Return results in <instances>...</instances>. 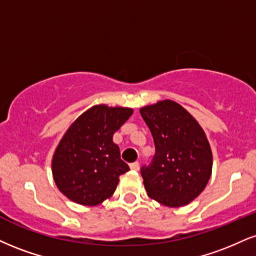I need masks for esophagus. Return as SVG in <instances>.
<instances>
[{
  "label": "esophagus",
  "mask_w": 256,
  "mask_h": 256,
  "mask_svg": "<svg viewBox=\"0 0 256 256\" xmlns=\"http://www.w3.org/2000/svg\"><path fill=\"white\" fill-rule=\"evenodd\" d=\"M130 168L132 169V170H138V169H140V163H138V161L132 162L130 164Z\"/></svg>",
  "instance_id": "1"
}]
</instances>
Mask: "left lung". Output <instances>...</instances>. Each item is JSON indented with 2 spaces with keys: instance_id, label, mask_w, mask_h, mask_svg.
Returning a JSON list of instances; mask_svg holds the SVG:
<instances>
[{
  "instance_id": "8db88e82",
  "label": "left lung",
  "mask_w": 256,
  "mask_h": 256,
  "mask_svg": "<svg viewBox=\"0 0 256 256\" xmlns=\"http://www.w3.org/2000/svg\"><path fill=\"white\" fill-rule=\"evenodd\" d=\"M140 116L155 143V154L140 168L148 196L169 208L187 205L211 176L212 152L205 132L172 100L143 107Z\"/></svg>"
}]
</instances>
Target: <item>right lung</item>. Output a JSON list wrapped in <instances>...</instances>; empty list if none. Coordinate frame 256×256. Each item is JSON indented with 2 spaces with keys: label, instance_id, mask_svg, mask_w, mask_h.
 Wrapping results in <instances>:
<instances>
[{
  "label": "right lung",
  "instance_id": "add662e5",
  "mask_svg": "<svg viewBox=\"0 0 256 256\" xmlns=\"http://www.w3.org/2000/svg\"><path fill=\"white\" fill-rule=\"evenodd\" d=\"M131 116V108L98 104L72 122L52 160L54 182L64 196L94 206L114 193L119 176L130 167L120 158L113 134Z\"/></svg>",
  "mask_w": 256,
  "mask_h": 256
}]
</instances>
